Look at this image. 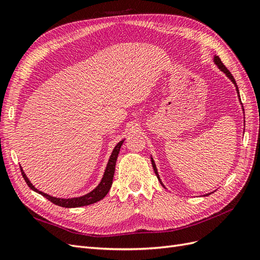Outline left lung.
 I'll list each match as a JSON object with an SVG mask.
<instances>
[{
  "instance_id": "left-lung-1",
  "label": "left lung",
  "mask_w": 260,
  "mask_h": 260,
  "mask_svg": "<svg viewBox=\"0 0 260 260\" xmlns=\"http://www.w3.org/2000/svg\"><path fill=\"white\" fill-rule=\"evenodd\" d=\"M214 61H215V64L218 66V68L221 70V72H223L224 74H225V76L229 78V79L234 83V85H235V88H237V93H238V96H239V100H240V102H241V99H240V92H239V88H238V84H237V82H235V80H234V78H233V76H232V74L229 72V70H228V68L223 65V62L221 61V59L219 58V56H216L215 55V57H214ZM242 104V103H241ZM152 159V165H153V168H154V171H155V174H156V176H157V178H158V180H159V182H160V184L165 187V185L162 184V182H161V180H160V178H159V176H158V172H157V168H156V165H155V162H154V160H153V158H151ZM210 193H208V194H206V196L207 195H209Z\"/></svg>"
}]
</instances>
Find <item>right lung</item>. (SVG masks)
I'll use <instances>...</instances> for the list:
<instances>
[{"mask_svg": "<svg viewBox=\"0 0 260 260\" xmlns=\"http://www.w3.org/2000/svg\"><path fill=\"white\" fill-rule=\"evenodd\" d=\"M123 141H120L119 143H118L115 148L113 149V153L109 157L108 162H107V166L104 172V176L102 178L100 184L94 188V190L88 194H85L83 196H80V198H74V199H58V198H54V196H51L46 193H43L41 191H39L38 188H36L32 183L30 182L29 179L27 178V176L25 175V172H23L22 168L20 167L21 170V175L25 179L26 183L28 184V186L31 188V190L36 191L37 193L41 194L42 196H44L45 199H48L50 202H52L53 204L60 207H66V208H75V207H81V206H86V205H91V204L96 203L101 200H103L106 194L108 193L109 188H111L112 184H113V178H114V174H115V166H116V161H117V157L118 154H119L120 151V147L123 143Z\"/></svg>", "mask_w": 260, "mask_h": 260, "instance_id": "obj_1", "label": "right lung"}]
</instances>
